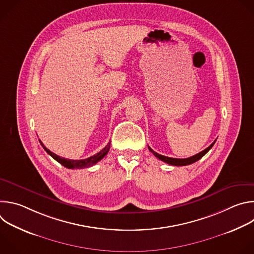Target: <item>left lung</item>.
<instances>
[{
    "instance_id": "1",
    "label": "left lung",
    "mask_w": 254,
    "mask_h": 254,
    "mask_svg": "<svg viewBox=\"0 0 254 254\" xmlns=\"http://www.w3.org/2000/svg\"><path fill=\"white\" fill-rule=\"evenodd\" d=\"M215 141L216 140H214L210 146L207 148V149H205L204 151H202V152H200L199 154H197V155H195V156H193V157H190V158H187V159H175V158H169V157H166V156H162V155H160V154H158V153H156V152H154L150 147H149V150L158 158V159H160L161 161H163V162H165V163H167V164H169V165H173V166H187V165H191V164H193V163H195V162H197L198 160H200L203 156H205V154L213 147V144L215 143Z\"/></svg>"
}]
</instances>
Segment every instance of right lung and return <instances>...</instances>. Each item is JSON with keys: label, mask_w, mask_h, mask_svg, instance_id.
Segmentation results:
<instances>
[{"label": "right lung", "mask_w": 254, "mask_h": 254, "mask_svg": "<svg viewBox=\"0 0 254 254\" xmlns=\"http://www.w3.org/2000/svg\"><path fill=\"white\" fill-rule=\"evenodd\" d=\"M40 143L41 146L43 147V149L54 159L56 160L58 163H60L62 166H64L65 168H68V169H83V168H88V167H91L93 165H95L97 162H99L100 160H102L106 154L108 153V151H110V148H111V142L107 143V146L102 149L99 153L87 158V159H84V160H69V159H65V158H62V157H59L57 156L56 154L50 152L44 144L43 142L40 140Z\"/></svg>", "instance_id": "right-lung-1"}]
</instances>
